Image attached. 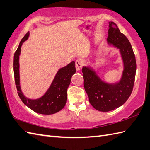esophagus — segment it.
<instances>
[{"mask_svg": "<svg viewBox=\"0 0 150 150\" xmlns=\"http://www.w3.org/2000/svg\"><path fill=\"white\" fill-rule=\"evenodd\" d=\"M83 63L81 59H76V68L77 69V71H79L83 67Z\"/></svg>", "mask_w": 150, "mask_h": 150, "instance_id": "esophagus-1", "label": "esophagus"}]
</instances>
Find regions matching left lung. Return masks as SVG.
Here are the masks:
<instances>
[{"instance_id": "1", "label": "left lung", "mask_w": 150, "mask_h": 150, "mask_svg": "<svg viewBox=\"0 0 150 150\" xmlns=\"http://www.w3.org/2000/svg\"><path fill=\"white\" fill-rule=\"evenodd\" d=\"M109 27L107 40L120 49L124 62L125 70L121 81L115 85L106 83L91 69L86 67L82 69L84 88L89 102L101 112L113 110L127 101L134 88L136 72L135 56L131 44L114 22H110Z\"/></svg>"}]
</instances>
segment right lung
I'll use <instances>...</instances> for the list:
<instances>
[{"label":"right lung","mask_w":150,"mask_h":150,"mask_svg":"<svg viewBox=\"0 0 150 150\" xmlns=\"http://www.w3.org/2000/svg\"><path fill=\"white\" fill-rule=\"evenodd\" d=\"M28 32L20 42L18 47L14 54L13 70L15 82L18 95L22 101L28 107L36 113L45 115L53 114L59 112L64 107L67 101V91L71 83L72 76L76 72L75 62H72L69 65L59 70L54 81L45 94L38 99L32 100L23 95L20 87L19 82V55L22 43L28 38Z\"/></svg>","instance_id":"add662e5"}]
</instances>
